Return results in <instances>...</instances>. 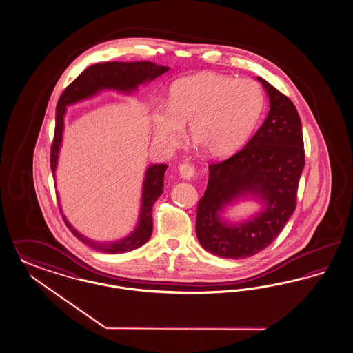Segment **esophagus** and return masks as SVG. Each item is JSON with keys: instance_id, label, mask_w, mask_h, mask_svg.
<instances>
[{"instance_id": "1", "label": "esophagus", "mask_w": 353, "mask_h": 353, "mask_svg": "<svg viewBox=\"0 0 353 353\" xmlns=\"http://www.w3.org/2000/svg\"><path fill=\"white\" fill-rule=\"evenodd\" d=\"M179 173L183 180H192L195 177L194 165H192L189 163H183L179 167Z\"/></svg>"}]
</instances>
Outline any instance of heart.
<instances>
[{"label":"heart","mask_w":353,"mask_h":353,"mask_svg":"<svg viewBox=\"0 0 353 353\" xmlns=\"http://www.w3.org/2000/svg\"><path fill=\"white\" fill-rule=\"evenodd\" d=\"M261 87L250 79L195 74L172 85L170 110L154 117L155 137L167 148L181 145L185 125L212 158H228L248 142L263 110Z\"/></svg>","instance_id":"obj_1"}]
</instances>
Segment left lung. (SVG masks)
Segmentation results:
<instances>
[{
  "instance_id": "left-lung-1",
  "label": "left lung",
  "mask_w": 353,
  "mask_h": 353,
  "mask_svg": "<svg viewBox=\"0 0 353 353\" xmlns=\"http://www.w3.org/2000/svg\"><path fill=\"white\" fill-rule=\"evenodd\" d=\"M270 101L268 117L252 139L224 161L208 165L205 195L196 207L195 232L208 253L246 258L272 243L296 208L305 165L301 120L290 97L261 77ZM243 197H256L263 210L239 223L221 215Z\"/></svg>"
}]
</instances>
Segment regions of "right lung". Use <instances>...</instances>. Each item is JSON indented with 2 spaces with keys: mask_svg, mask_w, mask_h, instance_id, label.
Here are the masks:
<instances>
[{
  "mask_svg": "<svg viewBox=\"0 0 353 353\" xmlns=\"http://www.w3.org/2000/svg\"><path fill=\"white\" fill-rule=\"evenodd\" d=\"M168 70H170L168 66H161L154 62L114 61L95 63L79 74L73 82L65 88L57 103L56 129H54V138L50 148V170H52L53 179L56 180V168H57L59 154L61 148L62 134H63V117L66 114V108L69 105L95 97L103 90H114L129 95L133 91L138 90V85L148 83L160 77L161 74L167 73ZM165 170H167L165 164H154L147 168L145 180H143V188H142L139 220L134 231L126 237L120 239L117 241H110V243L92 241L74 228L62 214L61 207H60L65 224L78 240L88 245L90 248L95 249L97 252L119 254V253L130 252L145 245L150 240L152 233L151 212H152V206L155 201L163 193Z\"/></svg>",
  "mask_w": 353,
  "mask_h": 353,
  "instance_id": "add662e5",
  "label": "right lung"
}]
</instances>
